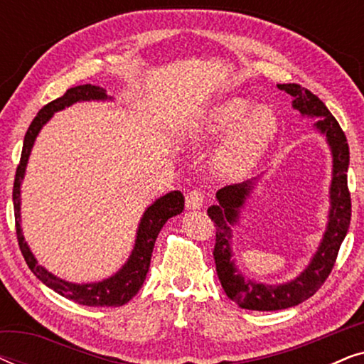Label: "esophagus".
Segmentation results:
<instances>
[{
    "mask_svg": "<svg viewBox=\"0 0 364 364\" xmlns=\"http://www.w3.org/2000/svg\"><path fill=\"white\" fill-rule=\"evenodd\" d=\"M186 207L188 210H198L203 207V193L200 188H193L186 196Z\"/></svg>",
    "mask_w": 364,
    "mask_h": 364,
    "instance_id": "1",
    "label": "esophagus"
}]
</instances>
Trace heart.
I'll return each instance as SVG.
<instances>
[{
	"mask_svg": "<svg viewBox=\"0 0 364 364\" xmlns=\"http://www.w3.org/2000/svg\"><path fill=\"white\" fill-rule=\"evenodd\" d=\"M250 107L245 99H225L208 107L192 129V136L200 141H210L228 131L213 159V166L223 176L247 173L277 136L275 112L267 106Z\"/></svg>",
	"mask_w": 364,
	"mask_h": 364,
	"instance_id": "1",
	"label": "heart"
}]
</instances>
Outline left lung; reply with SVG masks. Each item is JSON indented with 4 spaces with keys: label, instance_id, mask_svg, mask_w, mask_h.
Listing matches in <instances>:
<instances>
[{
    "label": "left lung",
    "instance_id": "obj_1",
    "mask_svg": "<svg viewBox=\"0 0 364 364\" xmlns=\"http://www.w3.org/2000/svg\"><path fill=\"white\" fill-rule=\"evenodd\" d=\"M278 89L293 97L291 106L301 116L316 117L315 129L326 137L333 156V177L330 186V213L326 232L308 267L295 280L280 285H265L245 278L232 260V227L238 223L240 208L245 205L255 181L227 186L217 192V205L208 207V217L215 223L217 275L223 291L240 308L257 311H275L296 306L315 295L335 267L338 250L345 240L351 220V198L348 191V166L350 147L340 124L315 94L300 84H278Z\"/></svg>",
    "mask_w": 364,
    "mask_h": 364
}]
</instances>
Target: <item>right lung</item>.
Masks as SVG:
<instances>
[{"mask_svg":"<svg viewBox=\"0 0 364 364\" xmlns=\"http://www.w3.org/2000/svg\"><path fill=\"white\" fill-rule=\"evenodd\" d=\"M109 97L106 94V89L92 86V84H82V86H76L68 89L64 96L58 97L56 101L49 102L44 106L38 116L33 119L31 126H29L26 136H24L23 142V152L21 161L16 168V177H14L13 186V205H14V220H16V235L19 250H21L24 260H26L29 270L41 280L44 285L51 288L59 295L79 303V305L86 306H122L131 300L132 296L137 295L141 290L144 280L151 267V257L154 250V243L168 218L177 215L183 210V196L181 191L168 192L161 198H157L152 205H149L144 212L139 223L136 243H134V250L127 262L124 263L121 270L114 273L112 277L106 278V280L94 282V283H71L66 280H61L53 273H49L46 268L41 267L34 258L33 252L29 250L26 240H24L23 228H21V183L24 178V172H26L28 159L31 154V149L34 146L39 131H41L44 124L54 116V112L63 111L74 102L81 101H107Z\"/></svg>","mask_w":364,"mask_h":364,"instance_id":"1","label":"right lung"}]
</instances>
